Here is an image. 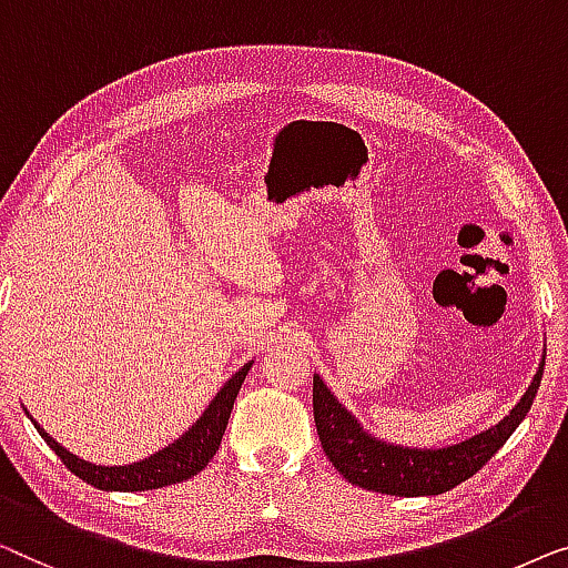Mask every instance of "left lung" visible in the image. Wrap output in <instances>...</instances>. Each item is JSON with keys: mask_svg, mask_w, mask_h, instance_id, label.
I'll use <instances>...</instances> for the list:
<instances>
[{"mask_svg": "<svg viewBox=\"0 0 568 568\" xmlns=\"http://www.w3.org/2000/svg\"><path fill=\"white\" fill-rule=\"evenodd\" d=\"M542 365H546V355L540 357L535 378L523 398L505 419H499V425L445 447H412L375 437L334 396L322 375L314 373V419L318 440H322L332 466L349 484L363 486L367 491L390 494V497H433V494L450 491L476 470H481L486 460H491V455L520 427L540 388Z\"/></svg>", "mask_w": 568, "mask_h": 568, "instance_id": "1", "label": "left lung"}]
</instances>
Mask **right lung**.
<instances>
[{"label": "right lung", "instance_id": "1", "mask_svg": "<svg viewBox=\"0 0 568 568\" xmlns=\"http://www.w3.org/2000/svg\"><path fill=\"white\" fill-rule=\"evenodd\" d=\"M252 361L244 363L239 371L231 375V378L223 383L219 394L211 398V404L205 406V412L193 422V427H187L178 440L170 443L162 450H156L149 458L128 463V466H98V463H90L79 458L71 450H67L59 440H53L45 429L38 425V422L26 414L33 422L38 433L45 440V445L59 455L71 474L82 478L94 489L102 491H149V489H162V486L187 481L190 476H197L207 466V460L213 458L215 450H219L221 437L226 433L231 406L236 402L239 388L250 373Z\"/></svg>", "mask_w": 568, "mask_h": 568}]
</instances>
